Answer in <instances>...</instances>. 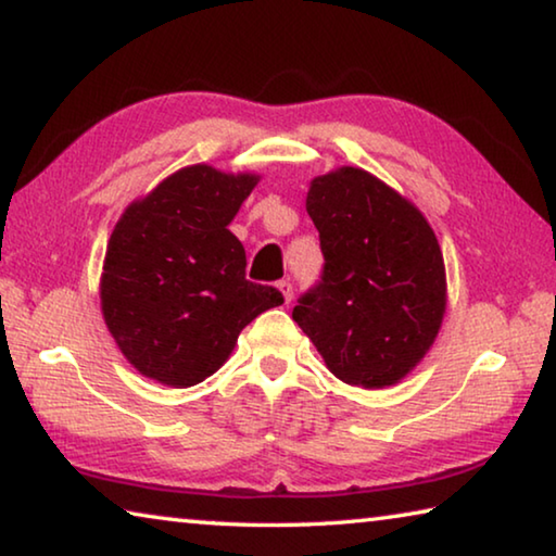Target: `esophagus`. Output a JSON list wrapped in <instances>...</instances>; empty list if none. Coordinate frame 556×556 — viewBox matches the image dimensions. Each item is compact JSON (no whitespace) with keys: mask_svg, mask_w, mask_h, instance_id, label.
<instances>
[{"mask_svg":"<svg viewBox=\"0 0 556 556\" xmlns=\"http://www.w3.org/2000/svg\"><path fill=\"white\" fill-rule=\"evenodd\" d=\"M277 287H279V291H281V296H285V301L289 304V301L294 299V285H291L289 279H279Z\"/></svg>","mask_w":556,"mask_h":556,"instance_id":"34e87169","label":"esophagus"}]
</instances>
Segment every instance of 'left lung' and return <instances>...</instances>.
Wrapping results in <instances>:
<instances>
[{
    "instance_id": "obj_1",
    "label": "left lung",
    "mask_w": 556,
    "mask_h": 556,
    "mask_svg": "<svg viewBox=\"0 0 556 556\" xmlns=\"http://www.w3.org/2000/svg\"><path fill=\"white\" fill-rule=\"evenodd\" d=\"M324 269L299 296L294 321L336 378L384 388L417 365L439 333L446 277L434 230L409 201L363 168L308 188Z\"/></svg>"
}]
</instances>
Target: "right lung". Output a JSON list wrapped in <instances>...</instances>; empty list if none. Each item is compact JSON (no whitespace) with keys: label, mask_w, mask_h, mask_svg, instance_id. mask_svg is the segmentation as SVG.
<instances>
[{"label":"right lung","mask_w":556,"mask_h":556,"mask_svg":"<svg viewBox=\"0 0 556 556\" xmlns=\"http://www.w3.org/2000/svg\"><path fill=\"white\" fill-rule=\"evenodd\" d=\"M257 176L188 166L131 203L102 267V314L135 368L172 388L203 382L228 361L252 318L285 304L277 287L244 277L228 230Z\"/></svg>","instance_id":"right-lung-1"}]
</instances>
